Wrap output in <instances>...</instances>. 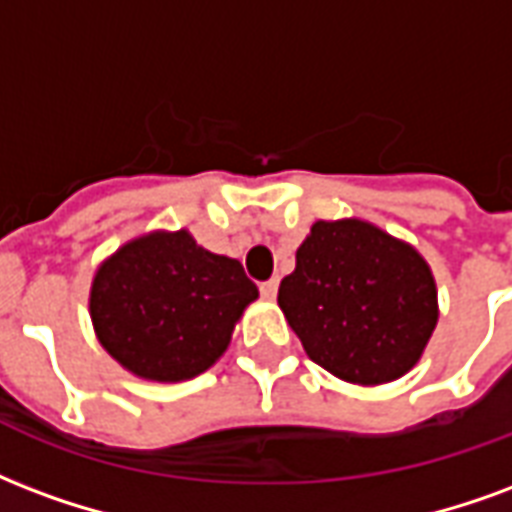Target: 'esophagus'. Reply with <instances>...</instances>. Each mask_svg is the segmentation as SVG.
Listing matches in <instances>:
<instances>
[{"mask_svg": "<svg viewBox=\"0 0 512 512\" xmlns=\"http://www.w3.org/2000/svg\"><path fill=\"white\" fill-rule=\"evenodd\" d=\"M276 290H279V279H268V282H260V295L263 298H276Z\"/></svg>", "mask_w": 512, "mask_h": 512, "instance_id": "1", "label": "esophagus"}]
</instances>
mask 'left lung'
<instances>
[{"mask_svg": "<svg viewBox=\"0 0 512 512\" xmlns=\"http://www.w3.org/2000/svg\"><path fill=\"white\" fill-rule=\"evenodd\" d=\"M279 306L306 355L358 385L410 372L437 325L426 260L361 219L312 227L279 285Z\"/></svg>", "mask_w": 512, "mask_h": 512, "instance_id": "8db88e82", "label": "left lung"}]
</instances>
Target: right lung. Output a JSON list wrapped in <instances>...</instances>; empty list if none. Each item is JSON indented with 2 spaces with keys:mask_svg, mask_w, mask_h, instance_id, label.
Masks as SVG:
<instances>
[{
  "mask_svg": "<svg viewBox=\"0 0 512 512\" xmlns=\"http://www.w3.org/2000/svg\"><path fill=\"white\" fill-rule=\"evenodd\" d=\"M257 298L230 257L206 252L187 230L151 233L102 263L92 323L105 350L138 377H198L227 350L233 325Z\"/></svg>",
  "mask_w": 512,
  "mask_h": 512,
  "instance_id": "1",
  "label": "right lung"
}]
</instances>
